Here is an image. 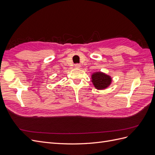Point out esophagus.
Listing matches in <instances>:
<instances>
[{
  "instance_id": "esophagus-1",
  "label": "esophagus",
  "mask_w": 155,
  "mask_h": 155,
  "mask_svg": "<svg viewBox=\"0 0 155 155\" xmlns=\"http://www.w3.org/2000/svg\"><path fill=\"white\" fill-rule=\"evenodd\" d=\"M80 67H81V64H75V68H79Z\"/></svg>"
}]
</instances>
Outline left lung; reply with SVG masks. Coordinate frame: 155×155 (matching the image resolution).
Instances as JSON below:
<instances>
[{"label":"left lung","instance_id":"8db88e82","mask_svg":"<svg viewBox=\"0 0 155 155\" xmlns=\"http://www.w3.org/2000/svg\"><path fill=\"white\" fill-rule=\"evenodd\" d=\"M91 81L97 90H104L112 83L110 76L102 72H96L91 75Z\"/></svg>","mask_w":155,"mask_h":155}]
</instances>
